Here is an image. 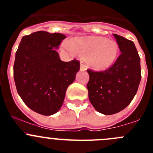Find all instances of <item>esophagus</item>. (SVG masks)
I'll return each mask as SVG.
<instances>
[{
    "instance_id": "esophagus-1",
    "label": "esophagus",
    "mask_w": 153,
    "mask_h": 153,
    "mask_svg": "<svg viewBox=\"0 0 153 153\" xmlns=\"http://www.w3.org/2000/svg\"><path fill=\"white\" fill-rule=\"evenodd\" d=\"M86 69H87V67H86L85 64H81V71H85V70H86Z\"/></svg>"
}]
</instances>
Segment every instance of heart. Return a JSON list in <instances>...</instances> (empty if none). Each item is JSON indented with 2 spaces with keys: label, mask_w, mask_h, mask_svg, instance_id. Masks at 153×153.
Masks as SVG:
<instances>
[{
  "label": "heart",
  "mask_w": 153,
  "mask_h": 153,
  "mask_svg": "<svg viewBox=\"0 0 153 153\" xmlns=\"http://www.w3.org/2000/svg\"><path fill=\"white\" fill-rule=\"evenodd\" d=\"M62 47L72 54L87 57L89 65L95 69H105L113 64L118 53V46L113 40L100 36L77 38L64 41Z\"/></svg>",
  "instance_id": "b5f03b06"
}]
</instances>
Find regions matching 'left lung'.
<instances>
[{
    "instance_id": "8db88e82",
    "label": "left lung",
    "mask_w": 153,
    "mask_h": 153,
    "mask_svg": "<svg viewBox=\"0 0 153 153\" xmlns=\"http://www.w3.org/2000/svg\"><path fill=\"white\" fill-rule=\"evenodd\" d=\"M113 35L121 52L113 65L100 72L87 69L89 99L104 115L119 112L129 105L141 78L140 57L134 43L121 35Z\"/></svg>"
}]
</instances>
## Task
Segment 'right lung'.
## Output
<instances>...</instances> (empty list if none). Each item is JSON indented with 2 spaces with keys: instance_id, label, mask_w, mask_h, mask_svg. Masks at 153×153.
I'll return each instance as SVG.
<instances>
[{
  "instance_id": "right-lung-1",
  "label": "right lung",
  "mask_w": 153,
  "mask_h": 153,
  "mask_svg": "<svg viewBox=\"0 0 153 153\" xmlns=\"http://www.w3.org/2000/svg\"><path fill=\"white\" fill-rule=\"evenodd\" d=\"M64 38L61 33L33 32L23 37L15 53L13 74L18 93L26 105L41 115L59 110L80 69L78 60L64 62L55 50Z\"/></svg>"
}]
</instances>
